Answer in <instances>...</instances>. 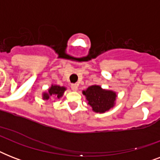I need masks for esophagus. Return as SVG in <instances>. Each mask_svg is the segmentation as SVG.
Segmentation results:
<instances>
[{
    "label": "esophagus",
    "mask_w": 160,
    "mask_h": 160,
    "mask_svg": "<svg viewBox=\"0 0 160 160\" xmlns=\"http://www.w3.org/2000/svg\"><path fill=\"white\" fill-rule=\"evenodd\" d=\"M70 87H71V90L73 91H76L78 90V85H76V84H71Z\"/></svg>",
    "instance_id": "1"
}]
</instances>
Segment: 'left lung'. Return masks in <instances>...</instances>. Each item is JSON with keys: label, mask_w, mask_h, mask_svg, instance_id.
<instances>
[{"label": "left lung", "mask_w": 160, "mask_h": 160, "mask_svg": "<svg viewBox=\"0 0 160 160\" xmlns=\"http://www.w3.org/2000/svg\"><path fill=\"white\" fill-rule=\"evenodd\" d=\"M88 105L96 113H105L114 105L116 100V93L112 90H104L100 85H91L83 90Z\"/></svg>", "instance_id": "obj_1"}]
</instances>
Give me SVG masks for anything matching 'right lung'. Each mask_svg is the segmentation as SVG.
Instances as JSON below:
<instances>
[{"instance_id": "add662e5", "label": "right lung", "mask_w": 160, "mask_h": 160, "mask_svg": "<svg viewBox=\"0 0 160 160\" xmlns=\"http://www.w3.org/2000/svg\"><path fill=\"white\" fill-rule=\"evenodd\" d=\"M65 90L66 89L64 86L52 85L51 87L48 90V92L43 93V99L44 100H49V99H51V97H54V96L60 99V97H62L63 94H64Z\"/></svg>"}]
</instances>
